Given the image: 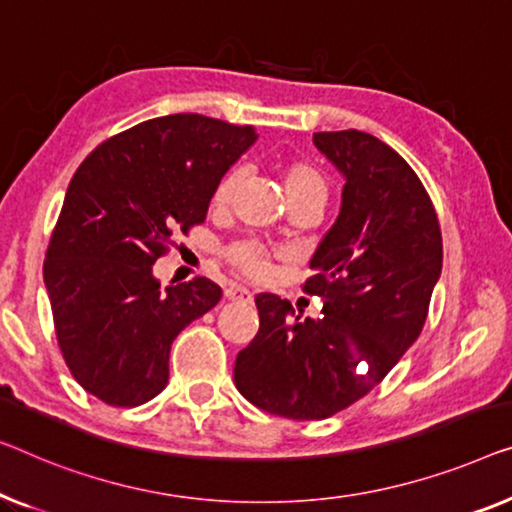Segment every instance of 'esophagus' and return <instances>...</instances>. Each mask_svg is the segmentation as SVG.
Wrapping results in <instances>:
<instances>
[{"label": "esophagus", "mask_w": 512, "mask_h": 512, "mask_svg": "<svg viewBox=\"0 0 512 512\" xmlns=\"http://www.w3.org/2000/svg\"><path fill=\"white\" fill-rule=\"evenodd\" d=\"M225 299L227 301H241V303H253L255 294L250 289L241 287V285H232L230 289H225Z\"/></svg>", "instance_id": "34e87169"}]
</instances>
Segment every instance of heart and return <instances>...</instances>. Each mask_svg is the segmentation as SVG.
Listing matches in <instances>:
<instances>
[{
	"mask_svg": "<svg viewBox=\"0 0 512 512\" xmlns=\"http://www.w3.org/2000/svg\"><path fill=\"white\" fill-rule=\"evenodd\" d=\"M282 186H285V195L289 204H317V207H324L326 195H329V188H326V179L322 172L317 170L315 165L305 163V160H287V163H280L278 167ZM241 186V172L230 170L223 179L218 181L216 190H213V207L225 209L230 207L234 200L236 190ZM230 262L236 269L246 273L250 278H264L271 269L269 253L257 243H236L230 248Z\"/></svg>",
	"mask_w": 512,
	"mask_h": 512,
	"instance_id": "obj_1",
	"label": "heart"
}]
</instances>
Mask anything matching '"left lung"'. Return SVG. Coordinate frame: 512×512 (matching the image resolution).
<instances>
[{"mask_svg": "<svg viewBox=\"0 0 512 512\" xmlns=\"http://www.w3.org/2000/svg\"><path fill=\"white\" fill-rule=\"evenodd\" d=\"M312 142L345 179L305 280L322 317L259 294V331L234 365L243 398L294 421L338 414L391 372L423 331L444 262L437 213L407 160L361 131Z\"/></svg>", "mask_w": 512, "mask_h": 512, "instance_id": "left-lung-1", "label": "left lung"}]
</instances>
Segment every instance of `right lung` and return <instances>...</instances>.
<instances>
[{
	"instance_id": "right-lung-1",
	"label": "right lung",
	"mask_w": 512,
	"mask_h": 512,
	"mask_svg": "<svg viewBox=\"0 0 512 512\" xmlns=\"http://www.w3.org/2000/svg\"><path fill=\"white\" fill-rule=\"evenodd\" d=\"M257 142L253 126L167 114L91 151L68 183L48 255L57 340L75 381L137 407L170 379L177 335L220 301L207 278L160 287L156 259L204 223L218 181Z\"/></svg>"
}]
</instances>
